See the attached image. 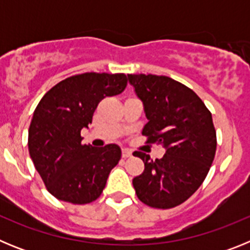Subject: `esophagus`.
Instances as JSON below:
<instances>
[{"instance_id": "1", "label": "esophagus", "mask_w": 250, "mask_h": 250, "mask_svg": "<svg viewBox=\"0 0 250 250\" xmlns=\"http://www.w3.org/2000/svg\"><path fill=\"white\" fill-rule=\"evenodd\" d=\"M132 155V151L129 149H123V158H130Z\"/></svg>"}]
</instances>
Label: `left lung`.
Here are the masks:
<instances>
[{
  "instance_id": "1",
  "label": "left lung",
  "mask_w": 250,
  "mask_h": 250,
  "mask_svg": "<svg viewBox=\"0 0 250 250\" xmlns=\"http://www.w3.org/2000/svg\"><path fill=\"white\" fill-rule=\"evenodd\" d=\"M149 121L143 129L149 144L165 147L161 159L145 152L144 173L132 179L140 202L170 209L189 199L203 184L215 156L216 132L210 111L191 89L167 76L127 75Z\"/></svg>"
}]
</instances>
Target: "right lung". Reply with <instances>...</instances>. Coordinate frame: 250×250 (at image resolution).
Masks as SVG:
<instances>
[{
	"mask_svg": "<svg viewBox=\"0 0 250 250\" xmlns=\"http://www.w3.org/2000/svg\"><path fill=\"white\" fill-rule=\"evenodd\" d=\"M125 74L85 72L48 90L37 105L28 129V151L47 190L72 204H87L103 193L121 158L116 144H81L99 103L125 90Z\"/></svg>",
	"mask_w": 250,
	"mask_h": 250,
	"instance_id": "obj_1",
	"label": "right lung"
}]
</instances>
